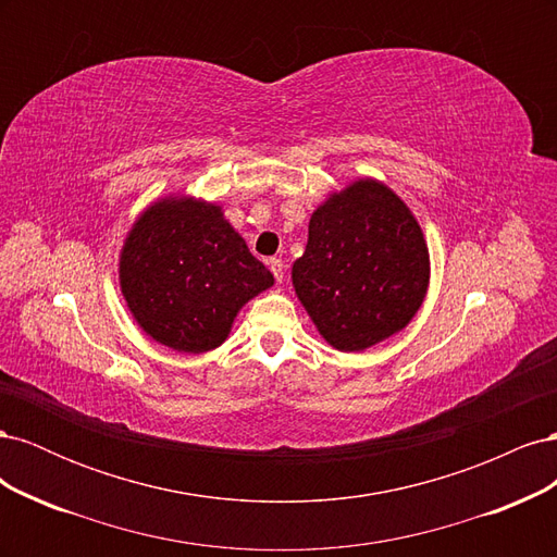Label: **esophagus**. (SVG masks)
<instances>
[{"label":"esophagus","mask_w":557,"mask_h":557,"mask_svg":"<svg viewBox=\"0 0 557 557\" xmlns=\"http://www.w3.org/2000/svg\"><path fill=\"white\" fill-rule=\"evenodd\" d=\"M267 264H269V269H272L274 278L281 283V281H283V269H285V267H283V262H281L278 258H272V260H269Z\"/></svg>","instance_id":"34e87169"}]
</instances>
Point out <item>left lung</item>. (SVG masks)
Returning a JSON list of instances; mask_svg holds the SVG:
<instances>
[{"label":"left lung","instance_id":"left-lung-1","mask_svg":"<svg viewBox=\"0 0 557 557\" xmlns=\"http://www.w3.org/2000/svg\"><path fill=\"white\" fill-rule=\"evenodd\" d=\"M430 252L409 207L374 178L330 195L309 221L293 285L323 339L356 352L404 330L423 305Z\"/></svg>","mask_w":557,"mask_h":557}]
</instances>
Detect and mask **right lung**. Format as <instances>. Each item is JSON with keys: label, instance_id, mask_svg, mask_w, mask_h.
Returning <instances> with one entry per match:
<instances>
[{"label": "right lung", "instance_id": "obj_1", "mask_svg": "<svg viewBox=\"0 0 557 557\" xmlns=\"http://www.w3.org/2000/svg\"><path fill=\"white\" fill-rule=\"evenodd\" d=\"M117 274L139 327L178 352L221 346L246 301L274 285L221 207L183 195L137 218Z\"/></svg>", "mask_w": 557, "mask_h": 557}]
</instances>
